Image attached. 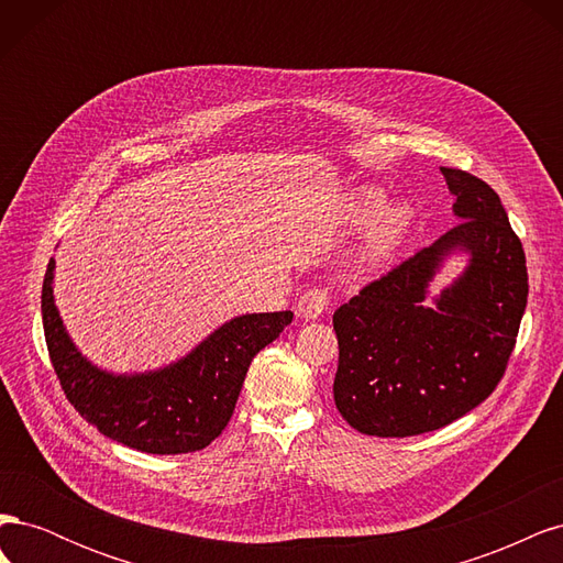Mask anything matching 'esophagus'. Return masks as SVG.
I'll return each instance as SVG.
<instances>
[{
	"instance_id": "esophagus-1",
	"label": "esophagus",
	"mask_w": 563,
	"mask_h": 563,
	"mask_svg": "<svg viewBox=\"0 0 563 563\" xmlns=\"http://www.w3.org/2000/svg\"><path fill=\"white\" fill-rule=\"evenodd\" d=\"M329 305H331L329 291H323V288H310V291H305L298 300V314L302 319H317L329 310Z\"/></svg>"
}]
</instances>
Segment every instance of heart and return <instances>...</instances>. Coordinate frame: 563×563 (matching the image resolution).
Wrapping results in <instances>:
<instances>
[{"label": "heart", "instance_id": "heart-1", "mask_svg": "<svg viewBox=\"0 0 563 563\" xmlns=\"http://www.w3.org/2000/svg\"><path fill=\"white\" fill-rule=\"evenodd\" d=\"M383 192L376 190V187H360L347 203L350 218L356 220V223H366L373 216H378L380 207H383ZM413 211L406 207V203H395V207L385 209L376 223H373L364 249L360 253V263L362 265H378L383 261H387L391 251L399 246V242L404 240V234L411 225Z\"/></svg>", "mask_w": 563, "mask_h": 563}]
</instances>
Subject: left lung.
I'll use <instances>...</instances> for the list:
<instances>
[{"instance_id":"8db88e82","label":"left lung","mask_w":563,"mask_h":563,"mask_svg":"<svg viewBox=\"0 0 563 563\" xmlns=\"http://www.w3.org/2000/svg\"><path fill=\"white\" fill-rule=\"evenodd\" d=\"M460 223L333 312V399L354 430L413 437L479 406L515 350L528 298L526 255L490 185L441 166ZM453 252L468 267L435 302L429 284Z\"/></svg>"}]
</instances>
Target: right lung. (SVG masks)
Returning a JSON list of instances; mask_svg holds the SVG:
<instances>
[{
	"instance_id": "right-lung-1",
	"label": "right lung",
	"mask_w": 563,
	"mask_h": 563,
	"mask_svg": "<svg viewBox=\"0 0 563 563\" xmlns=\"http://www.w3.org/2000/svg\"><path fill=\"white\" fill-rule=\"evenodd\" d=\"M54 267L51 258L42 286V319L65 397L100 434L143 453L207 449L230 422L253 356L294 319L291 310L234 317L174 364L114 376L93 366L67 335L54 302Z\"/></svg>"
}]
</instances>
